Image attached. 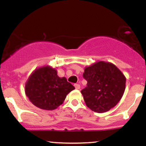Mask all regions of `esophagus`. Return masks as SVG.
<instances>
[{"instance_id":"34e87169","label":"esophagus","mask_w":146,"mask_h":146,"mask_svg":"<svg viewBox=\"0 0 146 146\" xmlns=\"http://www.w3.org/2000/svg\"><path fill=\"white\" fill-rule=\"evenodd\" d=\"M74 87L76 90H79L80 88V84H75Z\"/></svg>"}]
</instances>
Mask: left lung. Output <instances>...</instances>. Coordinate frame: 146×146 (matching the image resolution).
I'll list each match as a JSON object with an SVG mask.
<instances>
[{"mask_svg":"<svg viewBox=\"0 0 146 146\" xmlns=\"http://www.w3.org/2000/svg\"><path fill=\"white\" fill-rule=\"evenodd\" d=\"M83 76L87 80V86L81 93L86 104L92 111L106 112L120 101L126 78L113 64L98 61L85 67Z\"/></svg>","mask_w":146,"mask_h":146,"instance_id":"8db88e82","label":"left lung"}]
</instances>
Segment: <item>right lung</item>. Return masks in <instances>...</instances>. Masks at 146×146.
Segmentation results:
<instances>
[{
  "label": "right lung",
  "instance_id": "right-lung-1",
  "mask_svg": "<svg viewBox=\"0 0 146 146\" xmlns=\"http://www.w3.org/2000/svg\"><path fill=\"white\" fill-rule=\"evenodd\" d=\"M25 88L28 98L35 106L53 110L62 104L66 96L75 88L65 77H59L55 68L46 65L32 72Z\"/></svg>",
  "mask_w": 146,
  "mask_h": 146
}]
</instances>
